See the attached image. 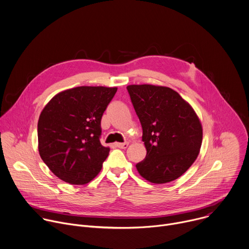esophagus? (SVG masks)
<instances>
[{"label":"esophagus","instance_id":"34e87169","mask_svg":"<svg viewBox=\"0 0 249 249\" xmlns=\"http://www.w3.org/2000/svg\"><path fill=\"white\" fill-rule=\"evenodd\" d=\"M128 143L127 142H124V143H116L115 144V147L116 148H119V149H126L128 147Z\"/></svg>","mask_w":249,"mask_h":249}]
</instances>
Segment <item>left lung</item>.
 Returning a JSON list of instances; mask_svg holds the SVG:
<instances>
[{
	"instance_id": "8db88e82",
	"label": "left lung",
	"mask_w": 249,
	"mask_h": 249,
	"mask_svg": "<svg viewBox=\"0 0 249 249\" xmlns=\"http://www.w3.org/2000/svg\"><path fill=\"white\" fill-rule=\"evenodd\" d=\"M143 129L147 156L136 164L139 173L162 184L180 177L195 161L202 144V126L191 106L166 87H127Z\"/></svg>"
}]
</instances>
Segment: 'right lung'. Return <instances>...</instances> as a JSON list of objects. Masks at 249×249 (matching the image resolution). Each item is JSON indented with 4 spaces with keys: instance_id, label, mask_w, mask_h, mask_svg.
<instances>
[{
    "instance_id": "right-lung-1",
    "label": "right lung",
    "mask_w": 249,
    "mask_h": 249,
    "mask_svg": "<svg viewBox=\"0 0 249 249\" xmlns=\"http://www.w3.org/2000/svg\"><path fill=\"white\" fill-rule=\"evenodd\" d=\"M117 88L78 87L56 94L42 110L38 150L60 179L86 184L99 173L109 148L100 143L101 117Z\"/></svg>"
}]
</instances>
